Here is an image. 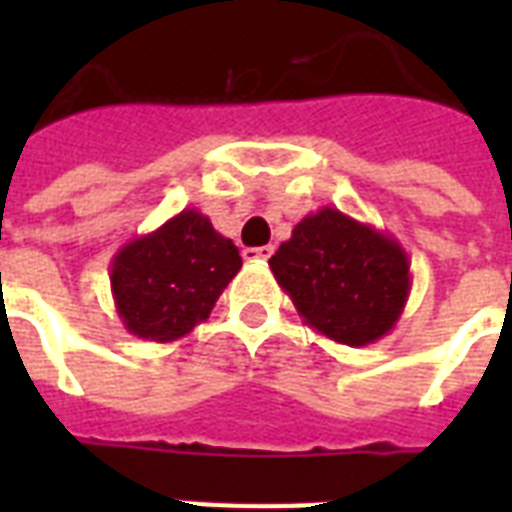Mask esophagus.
I'll use <instances>...</instances> for the list:
<instances>
[{"label":"esophagus","mask_w":512,"mask_h":512,"mask_svg":"<svg viewBox=\"0 0 512 512\" xmlns=\"http://www.w3.org/2000/svg\"><path fill=\"white\" fill-rule=\"evenodd\" d=\"M241 255H244L247 263H265V260L273 255V247L271 244H268V247H247Z\"/></svg>","instance_id":"esophagus-1"}]
</instances>
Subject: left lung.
I'll use <instances>...</instances> for the list:
<instances>
[{
	"instance_id": "obj_1",
	"label": "left lung",
	"mask_w": 512,
	"mask_h": 512,
	"mask_svg": "<svg viewBox=\"0 0 512 512\" xmlns=\"http://www.w3.org/2000/svg\"><path fill=\"white\" fill-rule=\"evenodd\" d=\"M268 265L305 324L350 348L388 335L412 289L398 239L335 207L303 217Z\"/></svg>"
}]
</instances>
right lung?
Segmentation results:
<instances>
[{
    "label": "right lung",
    "mask_w": 512,
    "mask_h": 512,
    "mask_svg": "<svg viewBox=\"0 0 512 512\" xmlns=\"http://www.w3.org/2000/svg\"><path fill=\"white\" fill-rule=\"evenodd\" d=\"M239 268V247L217 233L199 209H183L114 255L116 313L130 335L172 342L209 319Z\"/></svg>",
    "instance_id": "add662e5"
}]
</instances>
